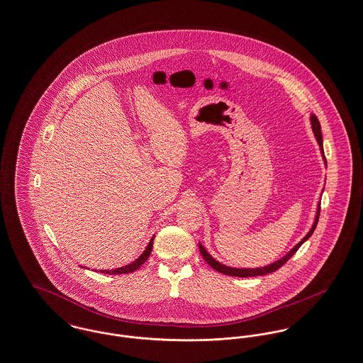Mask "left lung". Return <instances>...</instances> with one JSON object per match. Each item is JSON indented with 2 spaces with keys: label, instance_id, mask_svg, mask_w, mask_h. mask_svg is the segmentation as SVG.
I'll list each match as a JSON object with an SVG mask.
<instances>
[{
  "label": "left lung",
  "instance_id": "left-lung-1",
  "mask_svg": "<svg viewBox=\"0 0 363 363\" xmlns=\"http://www.w3.org/2000/svg\"><path fill=\"white\" fill-rule=\"evenodd\" d=\"M310 123H311L313 133H314V135H315V140H317V143H318V145H320V155H322V159H323V163H325V167H326V159H325L323 145H322V133H320V121H318V118H317L314 113H311V116H310ZM320 211V201L318 203V206H317L315 219H314V223H313L311 229L308 230V233L304 235L288 254H285V255L282 256V257H279L276 262H273V263H270V264H266V266H263V267H230V266H226V264L218 262L215 257L210 255L208 251L203 247V244H199L200 254L203 255L204 260L213 267V270H216V272H219V273H222V274H226V276H233V277H256V276H264V274L273 273V272L278 270L282 264H285L292 256L295 255V252L301 247V244L306 242V241L311 237V235L314 233V230H315V228H317V223H318Z\"/></svg>",
  "mask_w": 363,
  "mask_h": 363
}]
</instances>
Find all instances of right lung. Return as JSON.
Instances as JSON below:
<instances>
[{
  "label": "right lung",
  "instance_id": "obj_1",
  "mask_svg": "<svg viewBox=\"0 0 363 363\" xmlns=\"http://www.w3.org/2000/svg\"><path fill=\"white\" fill-rule=\"evenodd\" d=\"M153 238H155V235L150 238L147 248L144 250V252L138 256L135 260H133L131 263H128L126 266H122V267H118V269H112V270H100V273H104V274H128V273L135 272L150 257V252H152V247H153ZM94 272H97V270H94Z\"/></svg>",
  "mask_w": 363,
  "mask_h": 363
}]
</instances>
